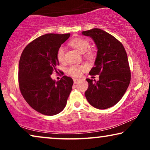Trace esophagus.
I'll return each instance as SVG.
<instances>
[{
	"label": "esophagus",
	"mask_w": 150,
	"mask_h": 150,
	"mask_svg": "<svg viewBox=\"0 0 150 150\" xmlns=\"http://www.w3.org/2000/svg\"><path fill=\"white\" fill-rule=\"evenodd\" d=\"M79 79H74V84L77 83L78 82H79Z\"/></svg>",
	"instance_id": "1"
}]
</instances>
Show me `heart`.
<instances>
[{
	"mask_svg": "<svg viewBox=\"0 0 150 150\" xmlns=\"http://www.w3.org/2000/svg\"><path fill=\"white\" fill-rule=\"evenodd\" d=\"M69 44L81 53H85L87 58L91 59L93 56V51L89 49L90 42L87 39L76 38L70 41ZM57 58L59 62H63L65 60V48L60 46L57 50ZM85 69L83 65H71L67 69V73L73 77H79L81 74L82 70Z\"/></svg>",
	"mask_w": 150,
	"mask_h": 150,
	"instance_id": "1",
	"label": "heart"
}]
</instances>
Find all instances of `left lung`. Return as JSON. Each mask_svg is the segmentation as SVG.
<instances>
[{
	"label": "left lung",
	"mask_w": 150,
	"mask_h": 150,
	"mask_svg": "<svg viewBox=\"0 0 150 150\" xmlns=\"http://www.w3.org/2000/svg\"><path fill=\"white\" fill-rule=\"evenodd\" d=\"M93 39L98 48L95 66L89 74L100 75L99 81L87 79V101L98 109L112 107L122 99L131 79L128 59L124 46L111 35L100 28L83 31Z\"/></svg>",
	"instance_id": "obj_1"
}]
</instances>
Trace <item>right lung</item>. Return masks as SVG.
I'll list each match as a JSON object with an SVG mask.
<instances>
[{"mask_svg":"<svg viewBox=\"0 0 150 150\" xmlns=\"http://www.w3.org/2000/svg\"><path fill=\"white\" fill-rule=\"evenodd\" d=\"M69 36V33L43 35L29 43L20 57V92L30 107L45 115L62 111L72 89L71 78L63 76L55 82L50 77L53 72L58 73L57 50Z\"/></svg>","mask_w":150,"mask_h":150,"instance_id":"1","label":"right lung"}]
</instances>
